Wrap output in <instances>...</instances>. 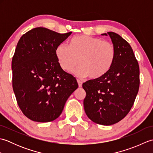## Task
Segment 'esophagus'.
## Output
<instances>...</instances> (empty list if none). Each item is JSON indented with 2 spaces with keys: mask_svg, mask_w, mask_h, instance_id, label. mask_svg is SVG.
Returning <instances> with one entry per match:
<instances>
[{
  "mask_svg": "<svg viewBox=\"0 0 153 153\" xmlns=\"http://www.w3.org/2000/svg\"><path fill=\"white\" fill-rule=\"evenodd\" d=\"M77 83H78L79 87H82V83H83V82H82V81H80V80H79V79H77Z\"/></svg>",
  "mask_w": 153,
  "mask_h": 153,
  "instance_id": "esophagus-1",
  "label": "esophagus"
}]
</instances>
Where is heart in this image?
<instances>
[{
  "mask_svg": "<svg viewBox=\"0 0 153 153\" xmlns=\"http://www.w3.org/2000/svg\"><path fill=\"white\" fill-rule=\"evenodd\" d=\"M55 54L63 70L70 71L79 64L80 66L74 71L76 76H89L91 79H98L111 68L116 58V49L111 42L81 35L71 39L69 45H58Z\"/></svg>",
  "mask_w": 153,
  "mask_h": 153,
  "instance_id": "b5f03b06",
  "label": "heart"
}]
</instances>
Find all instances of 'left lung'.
Segmentation results:
<instances>
[{
	"label": "left lung",
	"instance_id": "1",
	"mask_svg": "<svg viewBox=\"0 0 153 153\" xmlns=\"http://www.w3.org/2000/svg\"><path fill=\"white\" fill-rule=\"evenodd\" d=\"M116 49L110 70L98 79L83 83L86 92L84 110L93 122L110 126L120 122L130 111L139 87V67L128 42L116 33L108 32Z\"/></svg>",
	"mask_w": 153,
	"mask_h": 153
}]
</instances>
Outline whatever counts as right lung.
Instances as JSON below:
<instances>
[{
  "label": "right lung",
  "instance_id": "1",
  "mask_svg": "<svg viewBox=\"0 0 153 153\" xmlns=\"http://www.w3.org/2000/svg\"><path fill=\"white\" fill-rule=\"evenodd\" d=\"M71 34L45 27L32 29L19 39L12 61V87L23 114L38 122L60 116L78 87L76 79L58 62L55 50Z\"/></svg>",
  "mask_w": 153,
  "mask_h": 153
}]
</instances>
